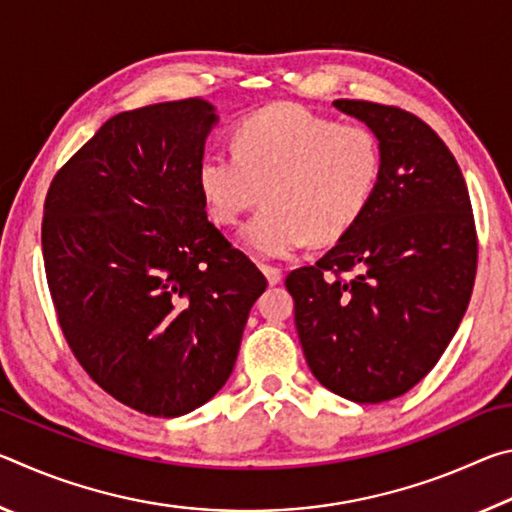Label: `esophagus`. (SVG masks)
<instances>
[{"instance_id": "obj_1", "label": "esophagus", "mask_w": 512, "mask_h": 512, "mask_svg": "<svg viewBox=\"0 0 512 512\" xmlns=\"http://www.w3.org/2000/svg\"><path fill=\"white\" fill-rule=\"evenodd\" d=\"M259 268H262V273L266 275L268 284H280L282 282V268H277L273 264H259Z\"/></svg>"}]
</instances>
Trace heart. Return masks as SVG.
Listing matches in <instances>:
<instances>
[{"instance_id":"heart-1","label":"heart","mask_w":512,"mask_h":512,"mask_svg":"<svg viewBox=\"0 0 512 512\" xmlns=\"http://www.w3.org/2000/svg\"><path fill=\"white\" fill-rule=\"evenodd\" d=\"M381 142L366 124H339L298 103L241 119L232 153H207L198 187L212 221L232 225L264 196L241 239L266 257H287L311 239L334 244L354 228L381 180Z\"/></svg>"}]
</instances>
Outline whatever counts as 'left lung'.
<instances>
[{"mask_svg":"<svg viewBox=\"0 0 512 512\" xmlns=\"http://www.w3.org/2000/svg\"><path fill=\"white\" fill-rule=\"evenodd\" d=\"M381 142L366 214L314 266L287 275L314 377L359 404L400 397L429 375L461 325L476 277V225L452 151L413 112L336 99Z\"/></svg>","mask_w":512,"mask_h":512,"instance_id":"8db88e82","label":"left lung"}]
</instances>
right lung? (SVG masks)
<instances>
[{
	"mask_svg": "<svg viewBox=\"0 0 512 512\" xmlns=\"http://www.w3.org/2000/svg\"><path fill=\"white\" fill-rule=\"evenodd\" d=\"M210 103L119 112L51 180L42 257L58 325L92 381L176 418L235 368L266 277L207 221L198 187Z\"/></svg>",
	"mask_w": 512,
	"mask_h": 512,
	"instance_id": "right-lung-1",
	"label": "right lung"
}]
</instances>
